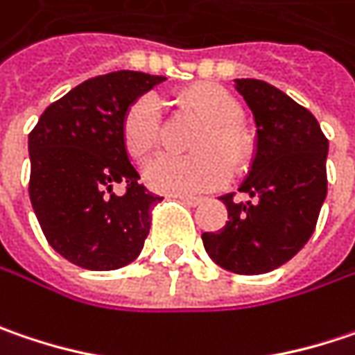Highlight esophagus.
Segmentation results:
<instances>
[{
    "label": "esophagus",
    "mask_w": 355,
    "mask_h": 355,
    "mask_svg": "<svg viewBox=\"0 0 355 355\" xmlns=\"http://www.w3.org/2000/svg\"><path fill=\"white\" fill-rule=\"evenodd\" d=\"M171 198H175V200H180L184 204L191 205V207H196V205H200L204 202V198H198V196H171Z\"/></svg>",
    "instance_id": "1"
}]
</instances>
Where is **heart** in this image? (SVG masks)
Returning a JSON list of instances; mask_svg holds the SVG:
<instances>
[{"instance_id":"obj_1","label":"heart","mask_w":355,"mask_h":355,"mask_svg":"<svg viewBox=\"0 0 355 355\" xmlns=\"http://www.w3.org/2000/svg\"><path fill=\"white\" fill-rule=\"evenodd\" d=\"M184 99L209 121L196 141L193 155H157L146 166V184L171 196L202 193L223 186L232 169H243L254 155V137L239 117L241 105L216 83H196ZM159 103L153 96L135 99L121 119V141L133 157H144L159 144Z\"/></svg>"}]
</instances>
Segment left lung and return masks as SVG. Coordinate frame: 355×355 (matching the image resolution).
I'll use <instances>...</instances> for the list:
<instances>
[{
	"label": "left lung",
	"mask_w": 355,
	"mask_h": 355,
	"mask_svg": "<svg viewBox=\"0 0 355 355\" xmlns=\"http://www.w3.org/2000/svg\"><path fill=\"white\" fill-rule=\"evenodd\" d=\"M256 119V155L239 191L222 200L227 222L202 234L205 252L223 270L268 274L290 261L311 238L328 193V139L318 119L282 89L261 80H236Z\"/></svg>",
	"instance_id": "obj_1"
}]
</instances>
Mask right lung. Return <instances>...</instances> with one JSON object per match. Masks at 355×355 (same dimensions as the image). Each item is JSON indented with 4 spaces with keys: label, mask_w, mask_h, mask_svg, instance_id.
<instances>
[{
    "label": "right lung",
    "mask_w": 355,
    "mask_h": 355,
    "mask_svg": "<svg viewBox=\"0 0 355 355\" xmlns=\"http://www.w3.org/2000/svg\"><path fill=\"white\" fill-rule=\"evenodd\" d=\"M166 80L112 71L45 110L29 133V200L49 245L71 263L107 272L132 263L164 198L141 186L121 141L125 110ZM121 183L123 196L113 193Z\"/></svg>",
    "instance_id": "obj_1"
}]
</instances>
